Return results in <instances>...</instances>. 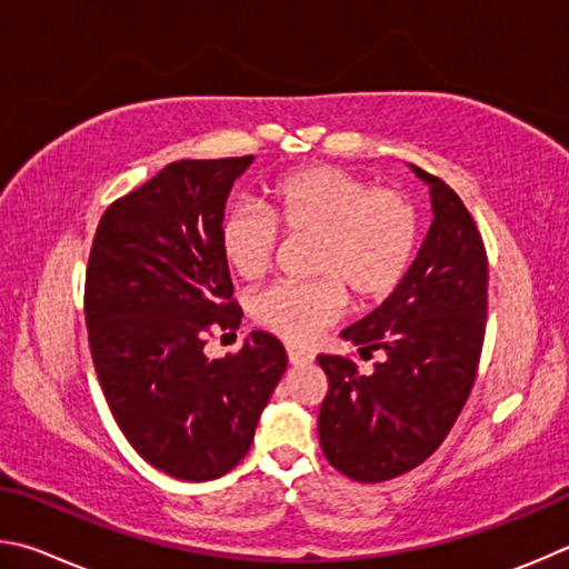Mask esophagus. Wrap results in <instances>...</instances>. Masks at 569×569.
<instances>
[{
  "mask_svg": "<svg viewBox=\"0 0 569 569\" xmlns=\"http://www.w3.org/2000/svg\"><path fill=\"white\" fill-rule=\"evenodd\" d=\"M287 357H290L292 365H310L315 360V355L300 350V347H287Z\"/></svg>",
  "mask_w": 569,
  "mask_h": 569,
  "instance_id": "1",
  "label": "esophagus"
}]
</instances>
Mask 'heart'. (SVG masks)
Segmentation results:
<instances>
[{
	"instance_id": "obj_1",
	"label": "heart",
	"mask_w": 569,
	"mask_h": 569,
	"mask_svg": "<svg viewBox=\"0 0 569 569\" xmlns=\"http://www.w3.org/2000/svg\"><path fill=\"white\" fill-rule=\"evenodd\" d=\"M267 212L234 209L219 227V247L239 277L272 264L277 229L312 242L310 284H274L254 300V320L290 342H310L342 312L345 290L360 305L390 297L420 239L410 199L337 167H307L267 189Z\"/></svg>"
}]
</instances>
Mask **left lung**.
I'll return each mask as SVG.
<instances>
[{"instance_id":"left-lung-1","label":"left lung","mask_w":569,"mask_h":569,"mask_svg":"<svg viewBox=\"0 0 569 569\" xmlns=\"http://www.w3.org/2000/svg\"><path fill=\"white\" fill-rule=\"evenodd\" d=\"M410 167L430 187L432 224L397 290L342 330L360 355L382 352L385 360L360 375L347 357H317L330 380L317 422L322 452L357 482L410 472L445 442L470 397L485 342L480 229L452 187Z\"/></svg>"}]
</instances>
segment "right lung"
I'll return each mask as SVG.
<instances>
[{
    "instance_id": "right-lung-1",
    "label": "right lung",
    "mask_w": 569,
    "mask_h": 569,
    "mask_svg": "<svg viewBox=\"0 0 569 569\" xmlns=\"http://www.w3.org/2000/svg\"><path fill=\"white\" fill-rule=\"evenodd\" d=\"M252 159L167 164L107 207L89 252L84 317L99 385L129 445L177 480L232 470L287 370L267 332L222 360L204 355L209 332L242 320L219 227Z\"/></svg>"
}]
</instances>
